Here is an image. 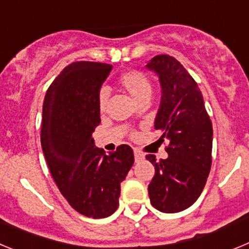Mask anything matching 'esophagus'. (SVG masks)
<instances>
[{"instance_id": "obj_1", "label": "esophagus", "mask_w": 249, "mask_h": 249, "mask_svg": "<svg viewBox=\"0 0 249 249\" xmlns=\"http://www.w3.org/2000/svg\"><path fill=\"white\" fill-rule=\"evenodd\" d=\"M135 160H136V162L143 160H144V155H143V153H141L140 151H137V149H135Z\"/></svg>"}]
</instances>
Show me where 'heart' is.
Returning <instances> with one entry per match:
<instances>
[{
  "label": "heart",
  "mask_w": 249,
  "mask_h": 249,
  "mask_svg": "<svg viewBox=\"0 0 249 249\" xmlns=\"http://www.w3.org/2000/svg\"><path fill=\"white\" fill-rule=\"evenodd\" d=\"M118 83L127 93L132 97V100L138 103L143 98H151L152 83L148 77L141 71H128L121 74L118 78ZM108 101V92L105 89H101L98 93V108L100 111H105Z\"/></svg>",
  "instance_id": "heart-1"
}]
</instances>
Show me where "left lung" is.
Listing matches in <instances>:
<instances>
[{"label":"left lung","mask_w":249,"mask_h":249,"mask_svg":"<svg viewBox=\"0 0 249 249\" xmlns=\"http://www.w3.org/2000/svg\"><path fill=\"white\" fill-rule=\"evenodd\" d=\"M160 78V108L155 128L168 141V157L156 162L148 186L152 206L164 213H177L192 206L203 191L212 164L213 129L203 96L186 68L168 54L156 56L146 65Z\"/></svg>","instance_id":"1"}]
</instances>
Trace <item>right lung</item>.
Here are the masks:
<instances>
[{"mask_svg": "<svg viewBox=\"0 0 249 249\" xmlns=\"http://www.w3.org/2000/svg\"><path fill=\"white\" fill-rule=\"evenodd\" d=\"M111 70L107 63H71L43 101L41 144L51 175L70 206L91 218L117 210L121 182L135 162L127 144L107 156L92 137L101 123L98 93Z\"/></svg>", "mask_w": 249, "mask_h": 249, "instance_id": "1", "label": "right lung"}]
</instances>
